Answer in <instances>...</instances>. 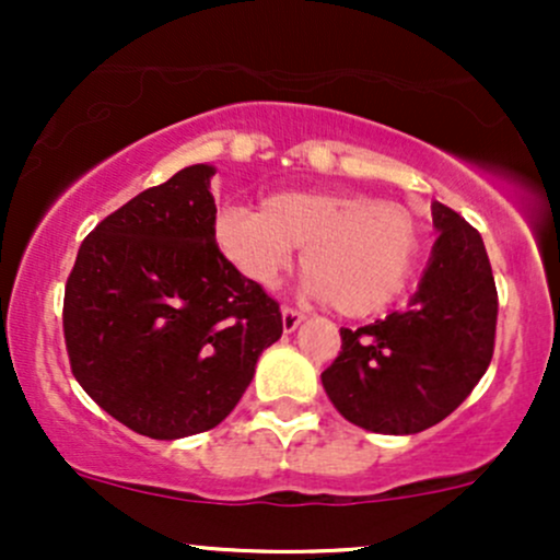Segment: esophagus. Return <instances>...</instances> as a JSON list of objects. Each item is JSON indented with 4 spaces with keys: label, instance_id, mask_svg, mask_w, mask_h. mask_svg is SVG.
<instances>
[{
    "label": "esophagus",
    "instance_id": "1",
    "mask_svg": "<svg viewBox=\"0 0 560 560\" xmlns=\"http://www.w3.org/2000/svg\"><path fill=\"white\" fill-rule=\"evenodd\" d=\"M302 320H305V316H302L300 311H294V307H284V311H281V324H284V331H294Z\"/></svg>",
    "mask_w": 560,
    "mask_h": 560
}]
</instances>
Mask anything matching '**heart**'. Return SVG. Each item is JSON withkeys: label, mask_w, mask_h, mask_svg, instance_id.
I'll use <instances>...</instances> for the list:
<instances>
[{"label": "heart", "mask_w": 560, "mask_h": 560, "mask_svg": "<svg viewBox=\"0 0 560 560\" xmlns=\"http://www.w3.org/2000/svg\"><path fill=\"white\" fill-rule=\"evenodd\" d=\"M215 242L231 266L273 289L302 247L307 292L350 318L376 316L402 298L421 255V221L400 202L361 191L284 189L260 210L226 208Z\"/></svg>", "instance_id": "obj_1"}]
</instances>
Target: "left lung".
I'll return each instance as SVG.
<instances>
[{"instance_id": "obj_1", "label": "left lung", "mask_w": 560, "mask_h": 560, "mask_svg": "<svg viewBox=\"0 0 560 560\" xmlns=\"http://www.w3.org/2000/svg\"><path fill=\"white\" fill-rule=\"evenodd\" d=\"M440 231L419 292L405 311L342 329L320 374L334 408L378 434H416L447 419L485 376L494 350L498 289L479 231L432 205Z\"/></svg>"}]
</instances>
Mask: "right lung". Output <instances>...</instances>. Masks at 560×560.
I'll use <instances>...</instances> for the list:
<instances>
[{"instance_id": "add662e5", "label": "right lung", "mask_w": 560, "mask_h": 560, "mask_svg": "<svg viewBox=\"0 0 560 560\" xmlns=\"http://www.w3.org/2000/svg\"><path fill=\"white\" fill-rule=\"evenodd\" d=\"M213 173L189 165L128 199L83 240L66 284L75 382L152 440L218 427L284 331L279 302L218 249Z\"/></svg>"}]
</instances>
